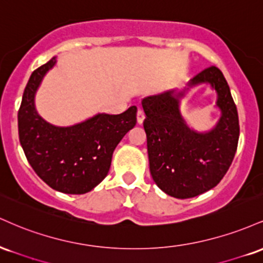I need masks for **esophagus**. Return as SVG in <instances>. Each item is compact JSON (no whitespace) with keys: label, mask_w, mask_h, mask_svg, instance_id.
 Segmentation results:
<instances>
[{"label":"esophagus","mask_w":263,"mask_h":263,"mask_svg":"<svg viewBox=\"0 0 263 263\" xmlns=\"http://www.w3.org/2000/svg\"><path fill=\"white\" fill-rule=\"evenodd\" d=\"M143 120H144V112L141 110V108H138V111H137V122L141 125V123L143 122Z\"/></svg>","instance_id":"34e87169"}]
</instances>
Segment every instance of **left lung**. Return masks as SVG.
<instances>
[{"label": "left lung", "instance_id": "1", "mask_svg": "<svg viewBox=\"0 0 263 263\" xmlns=\"http://www.w3.org/2000/svg\"><path fill=\"white\" fill-rule=\"evenodd\" d=\"M199 83L211 84L222 111L216 127L205 134L190 129L180 115V99L189 87L142 100L151 176L165 194L178 199L197 197L218 185L230 168L240 136L237 108L221 70L209 66L188 86Z\"/></svg>", "mask_w": 263, "mask_h": 263}]
</instances>
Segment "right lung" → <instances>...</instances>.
<instances>
[{"label": "right lung", "instance_id": "1", "mask_svg": "<svg viewBox=\"0 0 263 263\" xmlns=\"http://www.w3.org/2000/svg\"><path fill=\"white\" fill-rule=\"evenodd\" d=\"M57 63L54 57L33 71L18 110V135L29 164L50 188L84 194L107 176L112 153L137 119V107L120 115L99 114L86 121L57 127L44 121L34 106L41 81Z\"/></svg>", "mask_w": 263, "mask_h": 263}]
</instances>
